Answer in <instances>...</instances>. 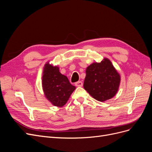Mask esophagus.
Here are the masks:
<instances>
[{
    "label": "esophagus",
    "instance_id": "1",
    "mask_svg": "<svg viewBox=\"0 0 152 152\" xmlns=\"http://www.w3.org/2000/svg\"><path fill=\"white\" fill-rule=\"evenodd\" d=\"M75 86L77 87H82L83 86V83H82V81H78L77 82H75Z\"/></svg>",
    "mask_w": 152,
    "mask_h": 152
}]
</instances>
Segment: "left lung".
I'll use <instances>...</instances> for the list:
<instances>
[{"mask_svg": "<svg viewBox=\"0 0 152 152\" xmlns=\"http://www.w3.org/2000/svg\"><path fill=\"white\" fill-rule=\"evenodd\" d=\"M84 88L92 97L104 102L116 94L121 82L120 75L108 59L93 63L86 69Z\"/></svg>", "mask_w": 152, "mask_h": 152, "instance_id": "8db88e82", "label": "left lung"}]
</instances>
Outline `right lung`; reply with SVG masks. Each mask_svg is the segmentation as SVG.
<instances>
[{"label":"right lung","mask_w":152,"mask_h":152,"mask_svg":"<svg viewBox=\"0 0 152 152\" xmlns=\"http://www.w3.org/2000/svg\"><path fill=\"white\" fill-rule=\"evenodd\" d=\"M42 87L45 97L54 106L65 105L75 89L68 78L59 72L58 66L46 63L44 68Z\"/></svg>","instance_id":"1"}]
</instances>
